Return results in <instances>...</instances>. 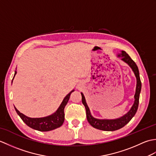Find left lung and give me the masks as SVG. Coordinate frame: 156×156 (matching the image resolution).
Here are the masks:
<instances>
[{
  "mask_svg": "<svg viewBox=\"0 0 156 156\" xmlns=\"http://www.w3.org/2000/svg\"><path fill=\"white\" fill-rule=\"evenodd\" d=\"M118 57L121 58V60L125 62V63L130 66L132 70L134 72V74L137 79V84H136V90H135V94L134 96L135 101L132 106L130 110L122 117L115 119H98L93 117L92 116L90 109H89L87 102L85 100V97L82 92H81L82 95V104L84 105L86 111H87V118L89 123L92 127L100 129L102 131H112L123 127L125 125H127L128 122L131 120V119L134 117V115L136 113L138 108L139 105V99H140V94L141 89V82L140 77V72L137 68V66L135 64V62L132 59L125 51H121L120 54H118Z\"/></svg>",
  "mask_w": 156,
  "mask_h": 156,
  "instance_id": "8db88e82",
  "label": "left lung"
}]
</instances>
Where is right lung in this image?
Instances as JSON below:
<instances>
[{
    "label": "right lung",
    "mask_w": 156,
    "mask_h": 156,
    "mask_svg": "<svg viewBox=\"0 0 156 156\" xmlns=\"http://www.w3.org/2000/svg\"><path fill=\"white\" fill-rule=\"evenodd\" d=\"M16 74V71L15 72V75ZM13 77V78H14ZM13 80V79H12ZM74 90H72L66 96L62 102L59 106L58 110L56 111L54 114H52L48 117H41V118H31L28 117L21 112H20L15 107L16 113L23 120L25 123L35 130L39 131H49L54 130V129L61 127L64 121V108L67 105L69 99V97L72 92Z\"/></svg>",
    "instance_id": "obj_1"
}]
</instances>
